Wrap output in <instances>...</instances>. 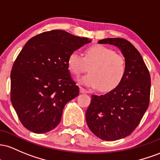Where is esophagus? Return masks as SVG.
Returning a JSON list of instances; mask_svg holds the SVG:
<instances>
[{
  "label": "esophagus",
  "mask_w": 160,
  "mask_h": 160,
  "mask_svg": "<svg viewBox=\"0 0 160 160\" xmlns=\"http://www.w3.org/2000/svg\"><path fill=\"white\" fill-rule=\"evenodd\" d=\"M80 92L82 93V94H86V93H88V91L86 89L84 88L80 87Z\"/></svg>",
  "instance_id": "1"
}]
</instances>
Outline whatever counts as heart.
Masks as SVG:
<instances>
[{
  "label": "heart",
  "instance_id": "obj_1",
  "mask_svg": "<svg viewBox=\"0 0 160 160\" xmlns=\"http://www.w3.org/2000/svg\"><path fill=\"white\" fill-rule=\"evenodd\" d=\"M91 72L79 78V82L88 87L108 91L114 89L123 79L126 62L122 55L107 47L95 44L85 50V57L73 51L68 57V66L75 75L88 70Z\"/></svg>",
  "mask_w": 160,
  "mask_h": 160
}]
</instances>
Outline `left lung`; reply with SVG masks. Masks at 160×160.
<instances>
[{"mask_svg": "<svg viewBox=\"0 0 160 160\" xmlns=\"http://www.w3.org/2000/svg\"><path fill=\"white\" fill-rule=\"evenodd\" d=\"M99 44L119 48L126 62V71L120 84L103 95H92L85 113L89 128L104 141H116L132 134L148 108L150 75L141 53L128 41L105 38Z\"/></svg>", "mask_w": 160, "mask_h": 160, "instance_id": "8db88e82", "label": "left lung"}]
</instances>
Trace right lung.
Instances as JSON below:
<instances>
[{
	"label": "right lung",
	"instance_id": "add662e5",
	"mask_svg": "<svg viewBox=\"0 0 160 160\" xmlns=\"http://www.w3.org/2000/svg\"><path fill=\"white\" fill-rule=\"evenodd\" d=\"M89 42L62 30L44 32L27 41L10 74V100L25 128L42 134L58 125L65 105L79 93L68 57Z\"/></svg>",
	"mask_w": 160,
	"mask_h": 160
}]
</instances>
